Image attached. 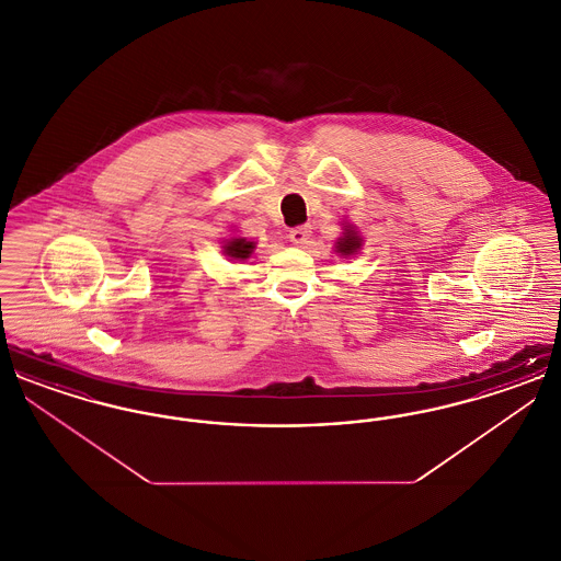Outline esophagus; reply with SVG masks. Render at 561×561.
<instances>
[{
  "label": "esophagus",
  "mask_w": 561,
  "mask_h": 561,
  "mask_svg": "<svg viewBox=\"0 0 561 561\" xmlns=\"http://www.w3.org/2000/svg\"><path fill=\"white\" fill-rule=\"evenodd\" d=\"M309 236H311V227H309V225L294 227L293 231H290V240H293L296 245L305 243V241L309 240Z\"/></svg>",
  "instance_id": "esophagus-1"
}]
</instances>
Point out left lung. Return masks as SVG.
Masks as SVG:
<instances>
[{
  "label": "left lung",
  "mask_w": 561,
  "mask_h": 561,
  "mask_svg": "<svg viewBox=\"0 0 561 561\" xmlns=\"http://www.w3.org/2000/svg\"><path fill=\"white\" fill-rule=\"evenodd\" d=\"M359 248H362V238H359V233L348 225V227H345V231H343V238H339V241H336V252L347 259L351 254H355Z\"/></svg>",
  "instance_id": "8db88e82"
}]
</instances>
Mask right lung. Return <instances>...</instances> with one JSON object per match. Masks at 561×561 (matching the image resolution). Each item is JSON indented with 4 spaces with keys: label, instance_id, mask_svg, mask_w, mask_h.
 <instances>
[{
    "label": "right lung",
    "instance_id": "obj_1",
    "mask_svg": "<svg viewBox=\"0 0 561 561\" xmlns=\"http://www.w3.org/2000/svg\"><path fill=\"white\" fill-rule=\"evenodd\" d=\"M222 248H225V254H227L229 259H233V261H245V259H250V254L254 252L256 243H254V241H248L245 238H231Z\"/></svg>",
    "mask_w": 561,
    "mask_h": 561
}]
</instances>
